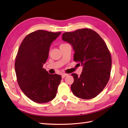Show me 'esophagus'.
<instances>
[{"mask_svg": "<svg viewBox=\"0 0 128 128\" xmlns=\"http://www.w3.org/2000/svg\"><path fill=\"white\" fill-rule=\"evenodd\" d=\"M68 75V74H62V78H64L65 77L67 76Z\"/></svg>", "mask_w": 128, "mask_h": 128, "instance_id": "obj_1", "label": "esophagus"}]
</instances>
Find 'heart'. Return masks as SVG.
Here are the masks:
<instances>
[{"label": "heart", "mask_w": 128, "mask_h": 128, "mask_svg": "<svg viewBox=\"0 0 128 128\" xmlns=\"http://www.w3.org/2000/svg\"><path fill=\"white\" fill-rule=\"evenodd\" d=\"M61 45H62V44H61Z\"/></svg>", "instance_id": "heart-1"}]
</instances>
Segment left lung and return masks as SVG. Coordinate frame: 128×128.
Returning <instances> with one entry per match:
<instances>
[{
	"label": "left lung",
	"mask_w": 128,
	"mask_h": 128,
	"mask_svg": "<svg viewBox=\"0 0 128 128\" xmlns=\"http://www.w3.org/2000/svg\"><path fill=\"white\" fill-rule=\"evenodd\" d=\"M62 40L72 45L74 60L83 66L80 76L72 74L74 81L71 90L75 96L89 100L99 94L110 79L112 59L104 40L97 32L88 28L65 32Z\"/></svg>",
	"instance_id": "1"
}]
</instances>
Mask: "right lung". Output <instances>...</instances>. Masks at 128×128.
Segmentation results:
<instances>
[{"label": "right lung", "mask_w": 128, "mask_h": 128, "mask_svg": "<svg viewBox=\"0 0 128 128\" xmlns=\"http://www.w3.org/2000/svg\"><path fill=\"white\" fill-rule=\"evenodd\" d=\"M61 32L42 30L28 34L22 40L16 56L15 69L21 90L32 101L44 103L56 97L62 77L43 68L50 44Z\"/></svg>", "instance_id": "obj_1"}]
</instances>
